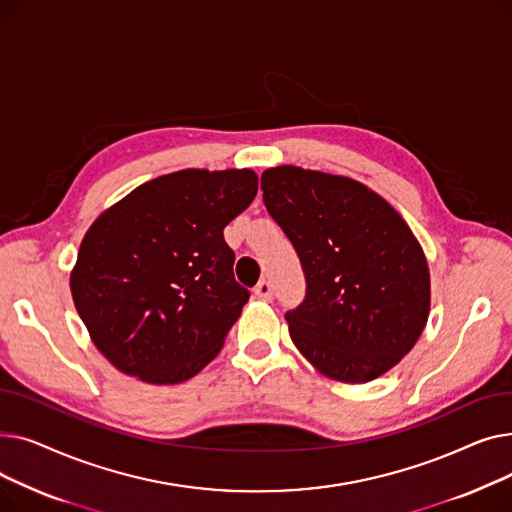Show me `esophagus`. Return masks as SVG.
<instances>
[{
	"instance_id": "1",
	"label": "esophagus",
	"mask_w": 512,
	"mask_h": 512,
	"mask_svg": "<svg viewBox=\"0 0 512 512\" xmlns=\"http://www.w3.org/2000/svg\"><path fill=\"white\" fill-rule=\"evenodd\" d=\"M255 294H257V299L272 301V297H274L272 282H270V280H261V282L255 286Z\"/></svg>"
}]
</instances>
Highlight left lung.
I'll use <instances>...</instances> for the list:
<instances>
[{
  "label": "left lung",
  "instance_id": "left-lung-1",
  "mask_svg": "<svg viewBox=\"0 0 512 512\" xmlns=\"http://www.w3.org/2000/svg\"><path fill=\"white\" fill-rule=\"evenodd\" d=\"M261 191L307 282L303 303L286 313L292 342L332 380L380 378L427 324L429 270L415 234L346 176L278 166L261 174Z\"/></svg>",
  "mask_w": 512,
  "mask_h": 512
}]
</instances>
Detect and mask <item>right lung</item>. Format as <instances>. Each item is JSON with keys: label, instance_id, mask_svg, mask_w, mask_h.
Listing matches in <instances>:
<instances>
[{"label": "right lung", "instance_id": "add662e5", "mask_svg": "<svg viewBox=\"0 0 512 512\" xmlns=\"http://www.w3.org/2000/svg\"><path fill=\"white\" fill-rule=\"evenodd\" d=\"M253 170H180L134 188L80 242L74 307L99 353L147 384H180L224 346L249 301L224 228L257 195Z\"/></svg>", "mask_w": 512, "mask_h": 512}]
</instances>
